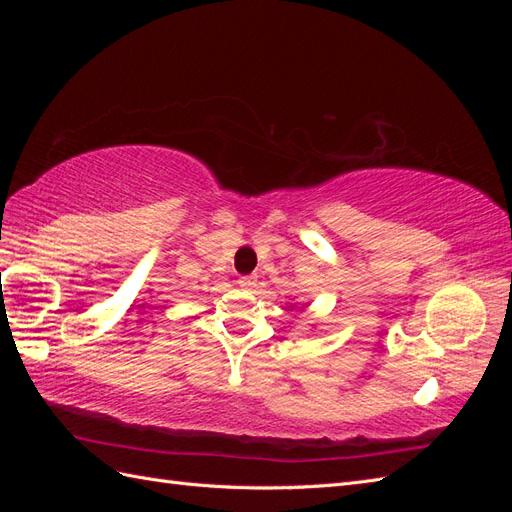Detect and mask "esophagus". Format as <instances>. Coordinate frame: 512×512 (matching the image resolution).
Returning <instances> with one entry per match:
<instances>
[{"mask_svg": "<svg viewBox=\"0 0 512 512\" xmlns=\"http://www.w3.org/2000/svg\"><path fill=\"white\" fill-rule=\"evenodd\" d=\"M239 286L245 290H254L256 288V275H243L239 277Z\"/></svg>", "mask_w": 512, "mask_h": 512, "instance_id": "esophagus-1", "label": "esophagus"}]
</instances>
